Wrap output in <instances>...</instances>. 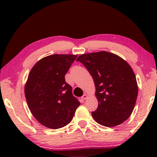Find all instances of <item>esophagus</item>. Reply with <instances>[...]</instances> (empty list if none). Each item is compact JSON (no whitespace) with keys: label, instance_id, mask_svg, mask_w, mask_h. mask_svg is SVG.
<instances>
[{"label":"esophagus","instance_id":"1","mask_svg":"<svg viewBox=\"0 0 157 157\" xmlns=\"http://www.w3.org/2000/svg\"><path fill=\"white\" fill-rule=\"evenodd\" d=\"M87 98H88V95H87L86 94H84V95L82 96V99H83V100L87 99Z\"/></svg>","mask_w":157,"mask_h":157}]
</instances>
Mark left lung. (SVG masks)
I'll return each instance as SVG.
<instances>
[{"mask_svg":"<svg viewBox=\"0 0 157 157\" xmlns=\"http://www.w3.org/2000/svg\"><path fill=\"white\" fill-rule=\"evenodd\" d=\"M81 62L91 74L98 101L92 111L94 120L101 125L114 127L131 115L138 95L136 76L127 62L113 53L100 51L81 55Z\"/></svg>","mask_w":157,"mask_h":157,"instance_id":"1","label":"left lung"}]
</instances>
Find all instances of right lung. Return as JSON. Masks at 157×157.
<instances>
[{"instance_id":"1","label":"right lung","mask_w":157,"mask_h":157,"mask_svg":"<svg viewBox=\"0 0 157 157\" xmlns=\"http://www.w3.org/2000/svg\"><path fill=\"white\" fill-rule=\"evenodd\" d=\"M78 55H49L31 69L25 86L28 107L44 126L59 129L72 121L80 102L73 96L65 75Z\"/></svg>"}]
</instances>
